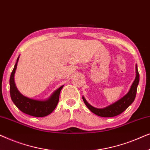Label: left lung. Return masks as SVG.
Wrapping results in <instances>:
<instances>
[{
	"instance_id": "1",
	"label": "left lung",
	"mask_w": 150,
	"mask_h": 150,
	"mask_svg": "<svg viewBox=\"0 0 150 150\" xmlns=\"http://www.w3.org/2000/svg\"><path fill=\"white\" fill-rule=\"evenodd\" d=\"M139 74L137 65H136V77H135V79L133 81L128 93L124 96H123L121 99L114 102L113 104L102 108L93 107V106L88 103L84 96H83V100L87 108L94 114L100 117H112L117 116L124 112L134 102L135 97H136L137 86L139 85Z\"/></svg>"
}]
</instances>
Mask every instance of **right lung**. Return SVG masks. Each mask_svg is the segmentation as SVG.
<instances>
[{
	"label": "right lung",
	"instance_id": "obj_1",
	"mask_svg": "<svg viewBox=\"0 0 150 150\" xmlns=\"http://www.w3.org/2000/svg\"><path fill=\"white\" fill-rule=\"evenodd\" d=\"M19 58L20 56L18 57L17 61L11 74L9 79L10 96H11L12 101L24 113L31 116L38 117L48 115L54 110L58 104L59 95H60V92L63 87V85L55 90L52 95L48 99L45 100H34L23 96L18 91L16 87L15 81H14V75L17 69Z\"/></svg>",
	"mask_w": 150,
	"mask_h": 150
}]
</instances>
